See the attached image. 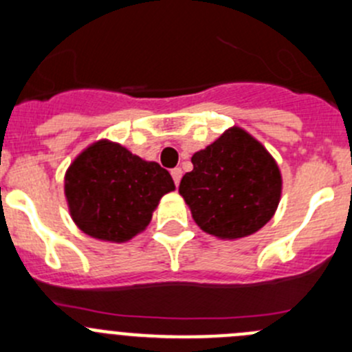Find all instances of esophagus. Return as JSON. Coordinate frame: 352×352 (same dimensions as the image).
<instances>
[{"mask_svg":"<svg viewBox=\"0 0 352 352\" xmlns=\"http://www.w3.org/2000/svg\"><path fill=\"white\" fill-rule=\"evenodd\" d=\"M170 173H172L173 182H175V186H179L180 179H182V170H180V168H172V170H170Z\"/></svg>","mask_w":352,"mask_h":352,"instance_id":"esophagus-1","label":"esophagus"}]
</instances>
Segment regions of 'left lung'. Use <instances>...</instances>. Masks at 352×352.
Segmentation results:
<instances>
[{"label":"left lung","instance_id":"left-lung-1","mask_svg":"<svg viewBox=\"0 0 352 352\" xmlns=\"http://www.w3.org/2000/svg\"><path fill=\"white\" fill-rule=\"evenodd\" d=\"M179 194L202 232L221 240L254 235L274 216L283 177L261 141L239 126L190 158Z\"/></svg>","mask_w":352,"mask_h":352}]
</instances>
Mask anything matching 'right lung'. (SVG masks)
<instances>
[{
	"mask_svg": "<svg viewBox=\"0 0 352 352\" xmlns=\"http://www.w3.org/2000/svg\"><path fill=\"white\" fill-rule=\"evenodd\" d=\"M175 189L172 175L109 140L85 148L65 175L74 225L104 242L122 243L143 232L160 199Z\"/></svg>",
	"mask_w": 352,
	"mask_h": 352,
	"instance_id": "add662e5",
	"label": "right lung"
}]
</instances>
